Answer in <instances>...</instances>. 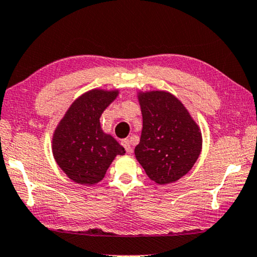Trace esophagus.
Returning a JSON list of instances; mask_svg holds the SVG:
<instances>
[{
  "instance_id": "obj_1",
  "label": "esophagus",
  "mask_w": 257,
  "mask_h": 257,
  "mask_svg": "<svg viewBox=\"0 0 257 257\" xmlns=\"http://www.w3.org/2000/svg\"><path fill=\"white\" fill-rule=\"evenodd\" d=\"M121 145L124 147L126 153H132V146H131V141H129V140H126V139L122 140Z\"/></svg>"
}]
</instances>
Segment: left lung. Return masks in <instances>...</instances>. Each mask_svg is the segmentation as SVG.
<instances>
[{
	"label": "left lung",
	"instance_id": "8db88e82",
	"mask_svg": "<svg viewBox=\"0 0 257 257\" xmlns=\"http://www.w3.org/2000/svg\"><path fill=\"white\" fill-rule=\"evenodd\" d=\"M143 126L135 156L150 180L175 182L186 175L202 149V135L186 107L168 91L139 93Z\"/></svg>",
	"mask_w": 257,
	"mask_h": 257
}]
</instances>
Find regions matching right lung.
Masks as SVG:
<instances>
[{"mask_svg":"<svg viewBox=\"0 0 257 257\" xmlns=\"http://www.w3.org/2000/svg\"><path fill=\"white\" fill-rule=\"evenodd\" d=\"M117 95L118 90L87 91L74 101L55 129V161L76 183L100 182L116 155H124V148L102 131L100 123L102 112Z\"/></svg>","mask_w":257,"mask_h":257,"instance_id":"1","label":"right lung"}]
</instances>
